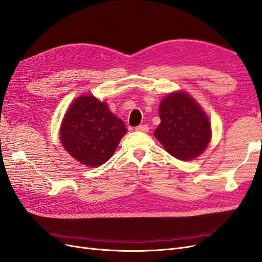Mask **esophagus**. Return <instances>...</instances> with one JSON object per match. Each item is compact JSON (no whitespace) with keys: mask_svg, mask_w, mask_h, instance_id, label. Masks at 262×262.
<instances>
[{"mask_svg":"<svg viewBox=\"0 0 262 262\" xmlns=\"http://www.w3.org/2000/svg\"><path fill=\"white\" fill-rule=\"evenodd\" d=\"M137 131H141V132H147L148 131V125L147 124H141L138 125L136 128Z\"/></svg>","mask_w":262,"mask_h":262,"instance_id":"obj_1","label":"esophagus"}]
</instances>
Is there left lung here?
Masks as SVG:
<instances>
[{
    "label": "left lung",
    "mask_w": 262,
    "mask_h": 262,
    "mask_svg": "<svg viewBox=\"0 0 262 262\" xmlns=\"http://www.w3.org/2000/svg\"><path fill=\"white\" fill-rule=\"evenodd\" d=\"M161 123L155 138L180 161H191L204 152L211 140V123L199 104L185 92L166 96L158 109Z\"/></svg>",
    "instance_id": "left-lung-1"
}]
</instances>
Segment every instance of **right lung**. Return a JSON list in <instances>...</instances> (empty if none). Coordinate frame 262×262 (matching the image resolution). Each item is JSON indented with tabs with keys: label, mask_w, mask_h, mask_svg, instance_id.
<instances>
[{
	"label": "right lung",
	"mask_w": 262,
	"mask_h": 262,
	"mask_svg": "<svg viewBox=\"0 0 262 262\" xmlns=\"http://www.w3.org/2000/svg\"><path fill=\"white\" fill-rule=\"evenodd\" d=\"M126 128L106 102L93 95L75 99L63 119L60 139L63 147L80 163L97 167L115 153Z\"/></svg>",
	"instance_id": "add662e5"
}]
</instances>
